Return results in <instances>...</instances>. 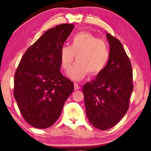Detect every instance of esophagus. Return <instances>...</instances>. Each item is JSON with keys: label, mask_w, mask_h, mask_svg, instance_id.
Masks as SVG:
<instances>
[{"label": "esophagus", "mask_w": 151, "mask_h": 151, "mask_svg": "<svg viewBox=\"0 0 151 151\" xmlns=\"http://www.w3.org/2000/svg\"><path fill=\"white\" fill-rule=\"evenodd\" d=\"M74 88H75V90H78V89H80V86L77 83H75L74 84Z\"/></svg>", "instance_id": "esophagus-1"}]
</instances>
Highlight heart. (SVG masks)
<instances>
[{
  "instance_id": "heart-1",
  "label": "heart",
  "mask_w": 151,
  "mask_h": 151,
  "mask_svg": "<svg viewBox=\"0 0 151 151\" xmlns=\"http://www.w3.org/2000/svg\"><path fill=\"white\" fill-rule=\"evenodd\" d=\"M77 61L68 73L74 81H81L89 73L94 76L104 69L110 56L108 44L90 33L81 32L70 40V45L60 49V62L67 71L75 59Z\"/></svg>"
}]
</instances>
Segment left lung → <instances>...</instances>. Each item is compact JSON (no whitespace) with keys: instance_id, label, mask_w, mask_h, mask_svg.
<instances>
[{"instance_id":"left-lung-1","label":"left lung","mask_w":151,"mask_h":151,"mask_svg":"<svg viewBox=\"0 0 151 151\" xmlns=\"http://www.w3.org/2000/svg\"><path fill=\"white\" fill-rule=\"evenodd\" d=\"M110 56L102 71L84 86L86 116L89 123L101 130L114 127L129 107L133 90L132 69L121 42L106 34Z\"/></svg>"}]
</instances>
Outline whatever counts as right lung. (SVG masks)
Returning <instances> with one entry per match:
<instances>
[{
    "mask_svg": "<svg viewBox=\"0 0 151 151\" xmlns=\"http://www.w3.org/2000/svg\"><path fill=\"white\" fill-rule=\"evenodd\" d=\"M75 25L59 24L46 31L21 58L14 76V95L27 123L50 127L74 90L73 82L60 72V49Z\"/></svg>",
    "mask_w": 151,
    "mask_h": 151,
    "instance_id": "right-lung-1",
    "label": "right lung"
}]
</instances>
